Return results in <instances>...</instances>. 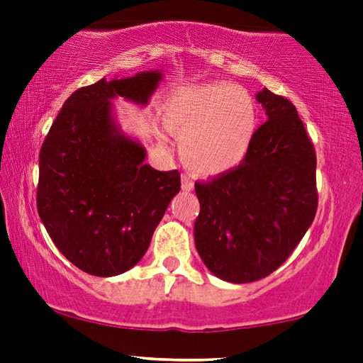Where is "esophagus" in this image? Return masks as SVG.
<instances>
[{
	"label": "esophagus",
	"mask_w": 363,
	"mask_h": 363,
	"mask_svg": "<svg viewBox=\"0 0 363 363\" xmlns=\"http://www.w3.org/2000/svg\"><path fill=\"white\" fill-rule=\"evenodd\" d=\"M182 188L185 191H191L193 190V180L191 177L188 175H182Z\"/></svg>",
	"instance_id": "34e87169"
}]
</instances>
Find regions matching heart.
Masks as SVG:
<instances>
[{
  "instance_id": "b5f03b06",
  "label": "heart",
  "mask_w": 363,
  "mask_h": 363,
  "mask_svg": "<svg viewBox=\"0 0 363 363\" xmlns=\"http://www.w3.org/2000/svg\"><path fill=\"white\" fill-rule=\"evenodd\" d=\"M168 127L180 137L188 167L218 175L240 165L256 130L257 112L246 89L228 82L186 87L165 106Z\"/></svg>"
}]
</instances>
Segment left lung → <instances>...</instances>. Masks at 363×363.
I'll return each mask as SVG.
<instances>
[{
  "label": "left lung",
  "instance_id": "1",
  "mask_svg": "<svg viewBox=\"0 0 363 363\" xmlns=\"http://www.w3.org/2000/svg\"><path fill=\"white\" fill-rule=\"evenodd\" d=\"M256 101L267 121L255 132L242 162L195 183L198 255L213 274L235 284L276 271L317 211L315 150L296 107L267 89Z\"/></svg>",
  "mask_w": 363,
  "mask_h": 363
}]
</instances>
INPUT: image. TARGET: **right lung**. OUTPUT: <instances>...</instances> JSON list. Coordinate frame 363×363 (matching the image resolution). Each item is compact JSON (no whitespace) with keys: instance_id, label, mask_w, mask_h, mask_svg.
<instances>
[{"instance_id":"add662e5","label":"right lung","mask_w":363,"mask_h":363,"mask_svg":"<svg viewBox=\"0 0 363 363\" xmlns=\"http://www.w3.org/2000/svg\"><path fill=\"white\" fill-rule=\"evenodd\" d=\"M160 71L101 79L64 102L39 152L38 213L59 251L92 276L122 274L137 264L172 198L178 170L145 163V148L112 116L113 99L147 106Z\"/></svg>"}]
</instances>
